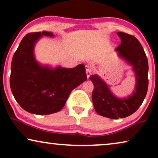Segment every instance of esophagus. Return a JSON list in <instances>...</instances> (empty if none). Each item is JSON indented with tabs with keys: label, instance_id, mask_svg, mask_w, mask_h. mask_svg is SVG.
<instances>
[{
	"label": "esophagus",
	"instance_id": "obj_1",
	"mask_svg": "<svg viewBox=\"0 0 158 158\" xmlns=\"http://www.w3.org/2000/svg\"><path fill=\"white\" fill-rule=\"evenodd\" d=\"M85 68H86V75H87V77L88 78H89L90 74L92 73V70L89 66H86Z\"/></svg>",
	"mask_w": 158,
	"mask_h": 158
}]
</instances>
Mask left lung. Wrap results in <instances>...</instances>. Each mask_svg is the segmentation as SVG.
Instances as JSON below:
<instances>
[{"mask_svg":"<svg viewBox=\"0 0 158 158\" xmlns=\"http://www.w3.org/2000/svg\"><path fill=\"white\" fill-rule=\"evenodd\" d=\"M122 40L115 51L118 57L130 65L135 73V90L127 97L119 98L113 94L109 85L95 74L90 76L94 85L92 100L99 115L118 119L130 116L142 105L148 88V61L142 46L134 36L117 32Z\"/></svg>","mask_w":158,"mask_h":158,"instance_id":"left-lung-1","label":"left lung"}]
</instances>
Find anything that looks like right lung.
<instances>
[{
  "label": "right lung",
  "instance_id": "add662e5",
  "mask_svg": "<svg viewBox=\"0 0 158 158\" xmlns=\"http://www.w3.org/2000/svg\"><path fill=\"white\" fill-rule=\"evenodd\" d=\"M43 36L53 38L52 32L26 35L14 53L10 68V86L21 107L31 114L47 115L60 111L71 91L87 80L85 65L73 68H52L36 60L34 48Z\"/></svg>",
  "mask_w": 158,
  "mask_h": 158
}]
</instances>
